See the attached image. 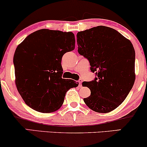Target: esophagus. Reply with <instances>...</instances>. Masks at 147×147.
<instances>
[{
    "label": "esophagus",
    "mask_w": 147,
    "mask_h": 147,
    "mask_svg": "<svg viewBox=\"0 0 147 147\" xmlns=\"http://www.w3.org/2000/svg\"><path fill=\"white\" fill-rule=\"evenodd\" d=\"M79 86H80L81 87H82V82H83V80H82V79H79Z\"/></svg>",
    "instance_id": "esophagus-1"
}]
</instances>
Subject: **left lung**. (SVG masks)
Listing matches in <instances>:
<instances>
[{
  "mask_svg": "<svg viewBox=\"0 0 147 147\" xmlns=\"http://www.w3.org/2000/svg\"><path fill=\"white\" fill-rule=\"evenodd\" d=\"M78 52L88 60L96 77L82 83L90 88L86 104L95 112H111L129 95L135 82L136 53L132 43L117 30L94 27L77 34Z\"/></svg>",
  "mask_w": 147,
  "mask_h": 147,
  "instance_id": "1",
  "label": "left lung"
}]
</instances>
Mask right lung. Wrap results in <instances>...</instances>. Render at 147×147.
<instances>
[{"label":"right lung","instance_id":"obj_1","mask_svg":"<svg viewBox=\"0 0 147 147\" xmlns=\"http://www.w3.org/2000/svg\"><path fill=\"white\" fill-rule=\"evenodd\" d=\"M71 32L42 29L18 45L14 56L16 85L25 104L41 113L58 110L66 92L79 83L62 79V57L75 49Z\"/></svg>","mask_w":147,"mask_h":147}]
</instances>
